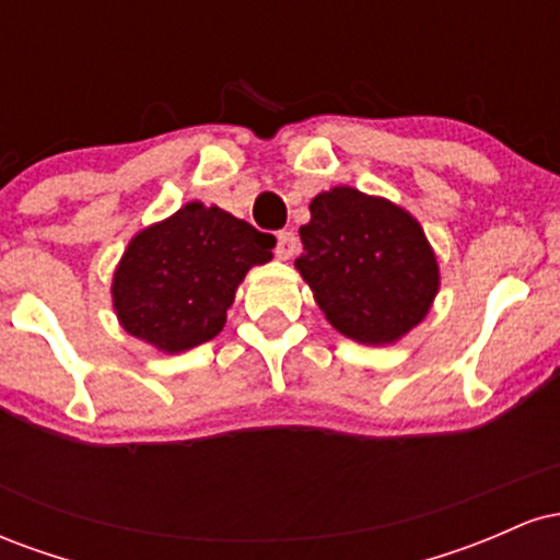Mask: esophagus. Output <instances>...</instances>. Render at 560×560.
I'll use <instances>...</instances> for the list:
<instances>
[{
  "label": "esophagus",
  "instance_id": "esophagus-1",
  "mask_svg": "<svg viewBox=\"0 0 560 560\" xmlns=\"http://www.w3.org/2000/svg\"><path fill=\"white\" fill-rule=\"evenodd\" d=\"M294 253H298V236H294V231H279L276 234V258L289 260Z\"/></svg>",
  "mask_w": 560,
  "mask_h": 560
}]
</instances>
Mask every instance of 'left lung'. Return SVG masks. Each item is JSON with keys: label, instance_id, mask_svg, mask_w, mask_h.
<instances>
[{"label": "left lung", "instance_id": "left-lung-1", "mask_svg": "<svg viewBox=\"0 0 560 560\" xmlns=\"http://www.w3.org/2000/svg\"><path fill=\"white\" fill-rule=\"evenodd\" d=\"M294 260L329 324L365 345L400 339L427 316L440 271L419 223L350 186L311 202Z\"/></svg>", "mask_w": 560, "mask_h": 560}]
</instances>
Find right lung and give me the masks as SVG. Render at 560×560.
I'll return each instance as SVG.
<instances>
[{"mask_svg": "<svg viewBox=\"0 0 560 560\" xmlns=\"http://www.w3.org/2000/svg\"><path fill=\"white\" fill-rule=\"evenodd\" d=\"M273 244L226 210L184 205L128 244L113 281L120 324L165 352L208 342L226 324L244 273L271 260Z\"/></svg>", "mask_w": 560, "mask_h": 560, "instance_id": "1", "label": "right lung"}]
</instances>
